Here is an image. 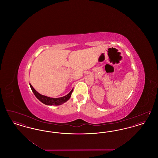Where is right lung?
<instances>
[{
	"label": "right lung",
	"mask_w": 158,
	"mask_h": 158,
	"mask_svg": "<svg viewBox=\"0 0 158 158\" xmlns=\"http://www.w3.org/2000/svg\"><path fill=\"white\" fill-rule=\"evenodd\" d=\"M30 85L31 90L33 92V93L34 94L35 96L37 97L38 99H39L43 104L47 105H59L63 104L64 102H66L70 98L72 93L73 90V89L68 94V95H66L63 97L57 98H50V97H46V96L39 94L32 87V86L31 84H30Z\"/></svg>",
	"instance_id": "obj_1"
}]
</instances>
